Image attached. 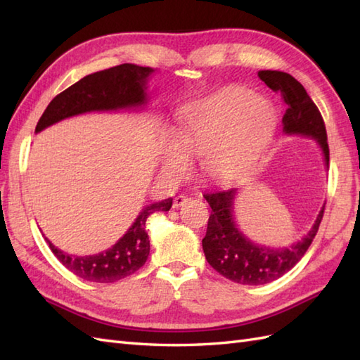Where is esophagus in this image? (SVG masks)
Wrapping results in <instances>:
<instances>
[{
    "label": "esophagus",
    "instance_id": "esophagus-1",
    "mask_svg": "<svg viewBox=\"0 0 360 360\" xmlns=\"http://www.w3.org/2000/svg\"><path fill=\"white\" fill-rule=\"evenodd\" d=\"M188 201H190V198H188V196H184V195H178V196H174V200H173V207H174V209H178V207H181V205L187 204Z\"/></svg>",
    "mask_w": 360,
    "mask_h": 360
}]
</instances>
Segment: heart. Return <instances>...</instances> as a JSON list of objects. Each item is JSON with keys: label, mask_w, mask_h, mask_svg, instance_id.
Instances as JSON below:
<instances>
[{"label": "heart", "mask_w": 360, "mask_h": 360, "mask_svg": "<svg viewBox=\"0 0 360 360\" xmlns=\"http://www.w3.org/2000/svg\"><path fill=\"white\" fill-rule=\"evenodd\" d=\"M274 128L275 108L266 97L244 88H223L182 111L178 142L164 150V172L181 176L188 170L190 156H202L209 178L235 179L263 155Z\"/></svg>", "instance_id": "1"}]
</instances>
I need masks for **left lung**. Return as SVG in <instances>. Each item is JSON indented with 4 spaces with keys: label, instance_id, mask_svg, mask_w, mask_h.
<instances>
[{
    "label": "left lung",
    "instance_id": "obj_1",
    "mask_svg": "<svg viewBox=\"0 0 360 360\" xmlns=\"http://www.w3.org/2000/svg\"><path fill=\"white\" fill-rule=\"evenodd\" d=\"M258 77L275 93H280L283 102L288 105L283 116L285 133L314 137L323 151L326 165L330 164L323 117L302 83L281 71H259ZM235 195L236 188L204 193L212 207L207 232L202 238L205 259L218 274L240 285H266L292 269L307 254L322 223L325 205L309 233L302 241H297L289 248L274 249L258 246L238 231L233 221Z\"/></svg>",
    "mask_w": 360,
    "mask_h": 360
}]
</instances>
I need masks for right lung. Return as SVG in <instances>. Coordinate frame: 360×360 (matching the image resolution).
I'll return each instance as SVG.
<instances>
[{
    "mask_svg": "<svg viewBox=\"0 0 360 360\" xmlns=\"http://www.w3.org/2000/svg\"><path fill=\"white\" fill-rule=\"evenodd\" d=\"M151 68L124 63L83 77L52 98L38 120L35 131H41L56 122L89 111L131 108L145 103V83ZM173 198L150 204L136 218L128 232L112 248L96 255L75 257L65 254L46 238L52 254L68 271L94 283H114L139 271L150 254V240L145 231L147 218L155 212L170 210Z\"/></svg>",
    "mask_w": 360,
    "mask_h": 360,
    "instance_id": "1",
    "label": "right lung"
}]
</instances>
